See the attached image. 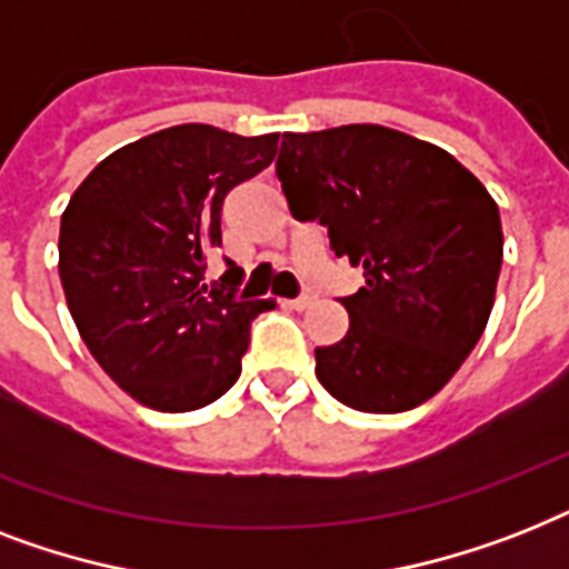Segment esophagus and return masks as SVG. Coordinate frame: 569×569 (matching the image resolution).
<instances>
[{
	"label": "esophagus",
	"instance_id": "obj_1",
	"mask_svg": "<svg viewBox=\"0 0 569 569\" xmlns=\"http://www.w3.org/2000/svg\"><path fill=\"white\" fill-rule=\"evenodd\" d=\"M283 303H286V307H292V309H298V312H300V309H307L309 303H312V298H309V295H300V298L283 300Z\"/></svg>",
	"mask_w": 569,
	"mask_h": 569
}]
</instances>
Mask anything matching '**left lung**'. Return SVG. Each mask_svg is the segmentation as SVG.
<instances>
[{
	"label": "left lung",
	"mask_w": 569,
	"mask_h": 569,
	"mask_svg": "<svg viewBox=\"0 0 569 569\" xmlns=\"http://www.w3.org/2000/svg\"><path fill=\"white\" fill-rule=\"evenodd\" d=\"M277 178L295 219H318L362 266L341 298L345 339L316 348L339 403L395 415L438 395L482 336L502 266L500 207L445 149L382 124L283 133Z\"/></svg>",
	"instance_id": "1"
}]
</instances>
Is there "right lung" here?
Masks as SVG:
<instances>
[{"instance_id": "right-lung-1", "label": "right lung", "mask_w": 569, "mask_h": 569, "mask_svg": "<svg viewBox=\"0 0 569 569\" xmlns=\"http://www.w3.org/2000/svg\"><path fill=\"white\" fill-rule=\"evenodd\" d=\"M280 133L174 124L104 157L60 216L58 271L81 339L157 412H192L239 380L251 321L274 300L204 280L230 189L274 160ZM224 283H237L228 269Z\"/></svg>"}]
</instances>
